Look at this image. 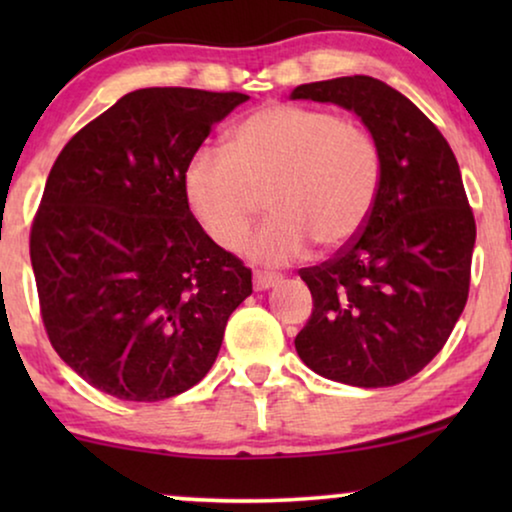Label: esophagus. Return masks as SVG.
Wrapping results in <instances>:
<instances>
[{
  "label": "esophagus",
  "instance_id": "34e87169",
  "mask_svg": "<svg viewBox=\"0 0 512 512\" xmlns=\"http://www.w3.org/2000/svg\"><path fill=\"white\" fill-rule=\"evenodd\" d=\"M282 282V277L275 275V272H265V270H254V289L256 291H265L270 286H275Z\"/></svg>",
  "mask_w": 512,
  "mask_h": 512
}]
</instances>
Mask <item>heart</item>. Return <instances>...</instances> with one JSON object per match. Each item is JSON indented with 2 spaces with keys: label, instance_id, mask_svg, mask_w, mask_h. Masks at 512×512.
Masks as SVG:
<instances>
[{
  "label": "heart",
  "instance_id": "heart-1",
  "mask_svg": "<svg viewBox=\"0 0 512 512\" xmlns=\"http://www.w3.org/2000/svg\"><path fill=\"white\" fill-rule=\"evenodd\" d=\"M226 149L202 146L188 158L184 195L202 230L235 249L268 193L272 216L242 247L258 263H289L312 242H349L380 191L373 135L324 109L265 104L228 132Z\"/></svg>",
  "mask_w": 512,
  "mask_h": 512
}]
</instances>
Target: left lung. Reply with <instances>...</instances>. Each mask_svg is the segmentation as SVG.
<instances>
[{"mask_svg": "<svg viewBox=\"0 0 512 512\" xmlns=\"http://www.w3.org/2000/svg\"><path fill=\"white\" fill-rule=\"evenodd\" d=\"M291 97L352 109L382 160L359 233L298 270L314 307L296 352L333 382L394 387L443 349L468 300L475 219L457 158L408 97L373 76L303 83Z\"/></svg>", "mask_w": 512, "mask_h": 512, "instance_id": "left-lung-1", "label": "left lung"}]
</instances>
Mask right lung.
I'll list each match as a JSON object with an SVG mask.
<instances>
[{
  "instance_id": "add662e5",
  "label": "right lung",
  "mask_w": 512,
  "mask_h": 512,
  "mask_svg": "<svg viewBox=\"0 0 512 512\" xmlns=\"http://www.w3.org/2000/svg\"><path fill=\"white\" fill-rule=\"evenodd\" d=\"M244 93L142 88L65 144L30 230L39 310L60 359L121 401L184 394L209 373L251 270L184 195L188 158Z\"/></svg>"
}]
</instances>
